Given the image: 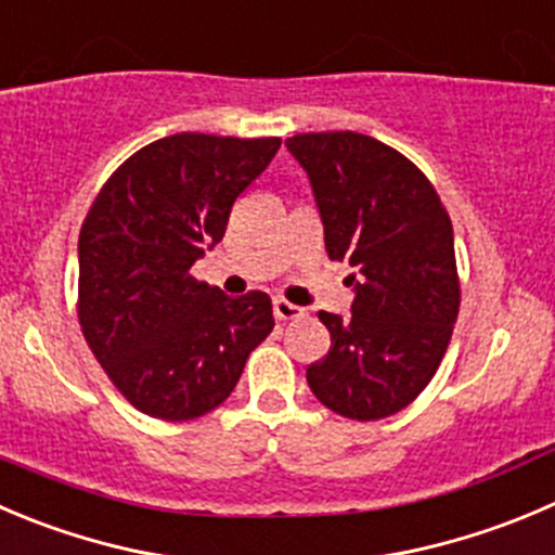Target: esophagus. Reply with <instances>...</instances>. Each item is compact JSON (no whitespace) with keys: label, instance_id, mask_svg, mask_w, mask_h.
I'll return each instance as SVG.
<instances>
[{"label":"esophagus","instance_id":"obj_1","mask_svg":"<svg viewBox=\"0 0 555 555\" xmlns=\"http://www.w3.org/2000/svg\"><path fill=\"white\" fill-rule=\"evenodd\" d=\"M273 317H276V320H298V317H304V309H300V306H295V304H289V300H284V298H273Z\"/></svg>","mask_w":555,"mask_h":555}]
</instances>
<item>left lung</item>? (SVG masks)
<instances>
[{
	"mask_svg": "<svg viewBox=\"0 0 555 555\" xmlns=\"http://www.w3.org/2000/svg\"><path fill=\"white\" fill-rule=\"evenodd\" d=\"M287 149L309 173L331 260L354 268L352 317L320 311L331 349L311 392L349 421H382L426 390L459 320L453 222L421 168L360 132H304Z\"/></svg>",
	"mask_w": 555,
	"mask_h": 555,
	"instance_id": "1",
	"label": "left lung"
}]
</instances>
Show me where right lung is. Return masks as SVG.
<instances>
[{"label":"right lung","instance_id":"add662e5","mask_svg":"<svg viewBox=\"0 0 555 555\" xmlns=\"http://www.w3.org/2000/svg\"><path fill=\"white\" fill-rule=\"evenodd\" d=\"M282 138L181 132L134 152L102 184L78 235V320L116 390L159 421L217 409L273 331L260 289L228 298L192 262L217 246L233 203Z\"/></svg>","mask_w":555,"mask_h":555}]
</instances>
